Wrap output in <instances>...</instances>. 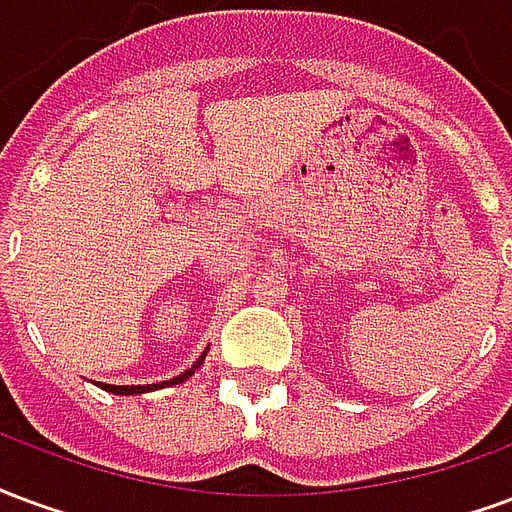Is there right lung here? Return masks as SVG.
I'll return each instance as SVG.
<instances>
[{
  "label": "right lung",
  "mask_w": 512,
  "mask_h": 512,
  "mask_svg": "<svg viewBox=\"0 0 512 512\" xmlns=\"http://www.w3.org/2000/svg\"><path fill=\"white\" fill-rule=\"evenodd\" d=\"M207 354V352H204ZM204 354H201L199 360H196V363H193V368H188V371H185V374H179V376H174V379H171V382H160V387H163V384H179V382H185V379H188L190 374H193V371H196V368H199L201 363H204ZM100 387H103V390H108V393H117V395H136V393H147V390H155V387H158V384H147V387H144V384H125V387H122V384H103L100 382Z\"/></svg>",
  "instance_id": "1"
}]
</instances>
